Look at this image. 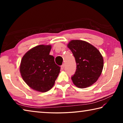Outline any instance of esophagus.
I'll list each match as a JSON object with an SVG mask.
<instances>
[{
	"label": "esophagus",
	"instance_id": "esophagus-1",
	"mask_svg": "<svg viewBox=\"0 0 123 123\" xmlns=\"http://www.w3.org/2000/svg\"><path fill=\"white\" fill-rule=\"evenodd\" d=\"M64 64H62V65L61 66V68L62 70H63V69H64Z\"/></svg>",
	"mask_w": 123,
	"mask_h": 123
}]
</instances>
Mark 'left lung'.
I'll return each instance as SVG.
<instances>
[{
    "label": "left lung",
    "mask_w": 123,
    "mask_h": 123,
    "mask_svg": "<svg viewBox=\"0 0 123 123\" xmlns=\"http://www.w3.org/2000/svg\"><path fill=\"white\" fill-rule=\"evenodd\" d=\"M76 63V69L72 76L73 84L85 88L97 81L103 71L104 60L96 48L81 40H72L67 45Z\"/></svg>",
    "instance_id": "obj_1"
}]
</instances>
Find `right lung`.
I'll list each match as a JSON object with an SVG mask.
<instances>
[{"mask_svg": "<svg viewBox=\"0 0 123 123\" xmlns=\"http://www.w3.org/2000/svg\"><path fill=\"white\" fill-rule=\"evenodd\" d=\"M50 45H39L26 53L21 60L20 73L28 86L35 91L45 92L53 87L60 67L49 55Z\"/></svg>", "mask_w": 123, "mask_h": 123, "instance_id": "1", "label": "right lung"}]
</instances>
